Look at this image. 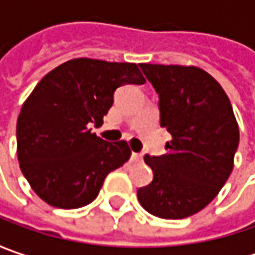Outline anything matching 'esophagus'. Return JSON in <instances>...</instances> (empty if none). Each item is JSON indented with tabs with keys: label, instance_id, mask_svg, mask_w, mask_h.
I'll use <instances>...</instances> for the list:
<instances>
[{
	"label": "esophagus",
	"instance_id": "esophagus-1",
	"mask_svg": "<svg viewBox=\"0 0 255 255\" xmlns=\"http://www.w3.org/2000/svg\"><path fill=\"white\" fill-rule=\"evenodd\" d=\"M130 157H132L133 162H142V160H143V154H142V153L132 152V156H130Z\"/></svg>",
	"mask_w": 255,
	"mask_h": 255
}]
</instances>
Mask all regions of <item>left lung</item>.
<instances>
[{
	"instance_id": "obj_1",
	"label": "left lung",
	"mask_w": 255,
	"mask_h": 255,
	"mask_svg": "<svg viewBox=\"0 0 255 255\" xmlns=\"http://www.w3.org/2000/svg\"><path fill=\"white\" fill-rule=\"evenodd\" d=\"M159 95L160 126L173 140L162 156H144L150 184L137 190L150 214L179 220L203 210L226 184L239 147V126L220 84L196 66L140 64Z\"/></svg>"
}]
</instances>
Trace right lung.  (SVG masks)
Returning a JSON list of instances; mask_svg holds the SVG:
<instances>
[{"instance_id": "obj_1", "label": "right lung", "mask_w": 255, "mask_h": 255, "mask_svg": "<svg viewBox=\"0 0 255 255\" xmlns=\"http://www.w3.org/2000/svg\"><path fill=\"white\" fill-rule=\"evenodd\" d=\"M146 82L136 64L78 58L46 74L16 122V150L32 190L58 209L92 203L106 176L130 157L125 140L106 142L101 126L122 85Z\"/></svg>"}]
</instances>
